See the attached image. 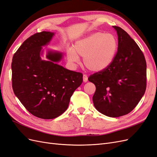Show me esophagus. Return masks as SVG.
<instances>
[{"label":"esophagus","instance_id":"1","mask_svg":"<svg viewBox=\"0 0 157 157\" xmlns=\"http://www.w3.org/2000/svg\"><path fill=\"white\" fill-rule=\"evenodd\" d=\"M83 81L84 82L88 81V76L86 75H83Z\"/></svg>","mask_w":157,"mask_h":157}]
</instances>
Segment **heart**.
Instances as JSON below:
<instances>
[{"label": "heart", "instance_id": "heart-1", "mask_svg": "<svg viewBox=\"0 0 157 157\" xmlns=\"http://www.w3.org/2000/svg\"><path fill=\"white\" fill-rule=\"evenodd\" d=\"M118 48L115 36L110 33L98 32L76 42L74 48L67 51L70 61L77 63L83 57V63L92 71H100L108 67L115 58Z\"/></svg>", "mask_w": 157, "mask_h": 157}]
</instances>
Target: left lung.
Masks as SVG:
<instances>
[{
    "label": "left lung",
    "mask_w": 157,
    "mask_h": 157,
    "mask_svg": "<svg viewBox=\"0 0 157 157\" xmlns=\"http://www.w3.org/2000/svg\"><path fill=\"white\" fill-rule=\"evenodd\" d=\"M118 35V50L111 64L91 75L96 86L92 99L97 110L107 117L130 113L145 94L147 64L136 42L122 28L113 26Z\"/></svg>",
    "instance_id": "obj_1"
}]
</instances>
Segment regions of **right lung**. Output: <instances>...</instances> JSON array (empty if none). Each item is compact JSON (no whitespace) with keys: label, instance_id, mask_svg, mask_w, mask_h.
<instances>
[{"label":"right lung","instance_id":"right-lung-1","mask_svg":"<svg viewBox=\"0 0 157 157\" xmlns=\"http://www.w3.org/2000/svg\"><path fill=\"white\" fill-rule=\"evenodd\" d=\"M54 33L42 31L28 38L13 54L12 83L13 92L27 110L38 118L52 119L68 108L75 90L82 82V74L57 64L62 54L49 51L42 60V46Z\"/></svg>","mask_w":157,"mask_h":157}]
</instances>
